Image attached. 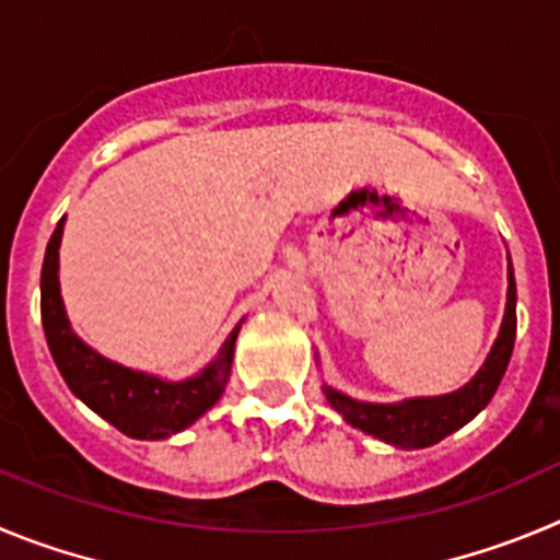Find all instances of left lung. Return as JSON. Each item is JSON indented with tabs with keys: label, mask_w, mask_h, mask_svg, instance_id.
I'll use <instances>...</instances> for the list:
<instances>
[{
	"label": "left lung",
	"mask_w": 560,
	"mask_h": 560,
	"mask_svg": "<svg viewBox=\"0 0 560 560\" xmlns=\"http://www.w3.org/2000/svg\"><path fill=\"white\" fill-rule=\"evenodd\" d=\"M513 340H516V281H513L511 268L508 270V306L500 337L493 342L480 374L466 387L450 393V396L410 399L401 405H365V401L349 399L331 387H324V393L329 405L357 430L393 443V446H401V450H424L468 424L491 401L505 376L508 362H511Z\"/></svg>",
	"instance_id": "8db88e82"
}]
</instances>
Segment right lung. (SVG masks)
<instances>
[{"mask_svg": "<svg viewBox=\"0 0 560 560\" xmlns=\"http://www.w3.org/2000/svg\"><path fill=\"white\" fill-rule=\"evenodd\" d=\"M60 234H63V218L49 236L47 254H44L42 324L55 365L74 396L83 399L105 421H110L119 432L139 441L175 435L198 421L229 385L240 326L223 342L218 360L206 365L192 380L164 382L159 376H148L142 371H130V368L105 360L69 329L58 287Z\"/></svg>", "mask_w": 560, "mask_h": 560, "instance_id": "add662e5", "label": "right lung"}]
</instances>
